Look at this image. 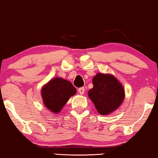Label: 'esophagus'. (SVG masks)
<instances>
[{"mask_svg": "<svg viewBox=\"0 0 158 158\" xmlns=\"http://www.w3.org/2000/svg\"><path fill=\"white\" fill-rule=\"evenodd\" d=\"M78 92L81 95H83L84 94V92H85V88H84L83 87L78 88Z\"/></svg>", "mask_w": 158, "mask_h": 158, "instance_id": "obj_1", "label": "esophagus"}]
</instances>
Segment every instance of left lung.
<instances>
[{
	"instance_id": "8db88e82",
	"label": "left lung",
	"mask_w": 158,
	"mask_h": 158,
	"mask_svg": "<svg viewBox=\"0 0 158 158\" xmlns=\"http://www.w3.org/2000/svg\"><path fill=\"white\" fill-rule=\"evenodd\" d=\"M94 88L88 94L101 115L110 114L119 107L124 99V89L111 74L98 73L93 78Z\"/></svg>"
}]
</instances>
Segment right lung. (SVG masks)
<instances>
[{
  "mask_svg": "<svg viewBox=\"0 0 158 158\" xmlns=\"http://www.w3.org/2000/svg\"><path fill=\"white\" fill-rule=\"evenodd\" d=\"M76 91L70 81L55 77L43 86L41 94L45 106L53 113L58 114Z\"/></svg>",
  "mask_w": 158,
  "mask_h": 158,
  "instance_id": "1",
  "label": "right lung"
}]
</instances>
